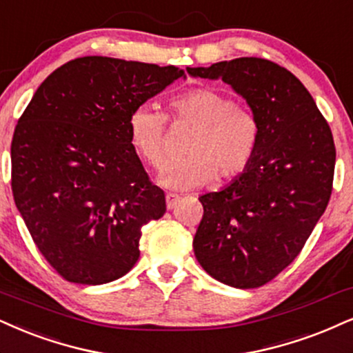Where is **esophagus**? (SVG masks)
<instances>
[{
  "label": "esophagus",
  "mask_w": 353,
  "mask_h": 353,
  "mask_svg": "<svg viewBox=\"0 0 353 353\" xmlns=\"http://www.w3.org/2000/svg\"><path fill=\"white\" fill-rule=\"evenodd\" d=\"M180 196L178 194H173V193H168L167 194V208L168 210H173V208H176V204L180 203Z\"/></svg>",
  "instance_id": "1"
}]
</instances>
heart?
<instances>
[{
    "instance_id": "b5f03b06",
    "label": "heart",
    "mask_w": 353,
    "mask_h": 353,
    "mask_svg": "<svg viewBox=\"0 0 353 353\" xmlns=\"http://www.w3.org/2000/svg\"><path fill=\"white\" fill-rule=\"evenodd\" d=\"M167 119L194 128L185 147L186 159L170 163L160 183L172 190H193L217 176L229 181L247 172L259 149L260 123L250 108L236 103L224 91L199 86L167 103V114L149 104L130 112L128 134L143 163L162 168L167 162Z\"/></svg>"
}]
</instances>
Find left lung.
Listing matches in <instances>:
<instances>
[{
    "label": "left lung",
    "mask_w": 353,
    "mask_h": 353,
    "mask_svg": "<svg viewBox=\"0 0 353 353\" xmlns=\"http://www.w3.org/2000/svg\"><path fill=\"white\" fill-rule=\"evenodd\" d=\"M223 78L260 123V142L245 173L203 194L193 241L198 262L234 288L272 281L303 250L332 193L336 145L310 91L290 70L256 57L188 68Z\"/></svg>",
    "instance_id": "8db88e82"
}]
</instances>
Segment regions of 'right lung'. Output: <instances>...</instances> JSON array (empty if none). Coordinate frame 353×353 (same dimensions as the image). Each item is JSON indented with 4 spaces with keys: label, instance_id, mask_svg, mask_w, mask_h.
I'll return each instance as SVG.
<instances>
[{
    "label": "right lung",
    "instance_id": "add662e5",
    "mask_svg": "<svg viewBox=\"0 0 353 353\" xmlns=\"http://www.w3.org/2000/svg\"><path fill=\"white\" fill-rule=\"evenodd\" d=\"M185 77L178 67L80 57L52 72L17 121L11 188L34 243L67 281L117 280L142 225L167 211L129 142L130 112Z\"/></svg>",
    "mask_w": 353,
    "mask_h": 353
}]
</instances>
